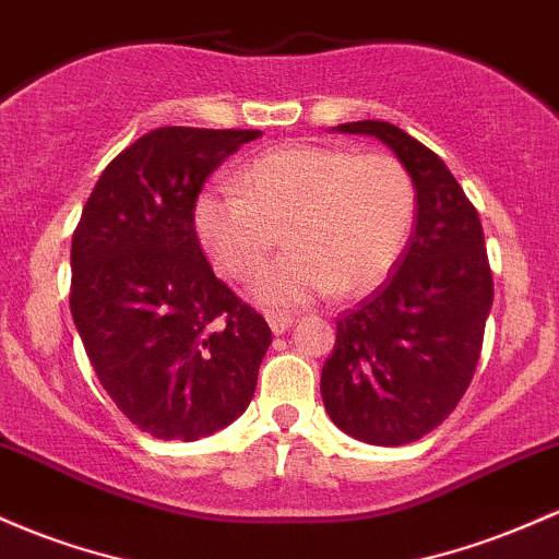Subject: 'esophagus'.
Returning <instances> with one entry per match:
<instances>
[{"label": "esophagus", "instance_id": "obj_1", "mask_svg": "<svg viewBox=\"0 0 559 559\" xmlns=\"http://www.w3.org/2000/svg\"><path fill=\"white\" fill-rule=\"evenodd\" d=\"M267 323L273 334H284V331L292 329L294 316H286V312H267Z\"/></svg>", "mask_w": 559, "mask_h": 559}]
</instances>
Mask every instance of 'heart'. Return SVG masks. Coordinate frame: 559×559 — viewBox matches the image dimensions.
<instances>
[{
	"mask_svg": "<svg viewBox=\"0 0 559 559\" xmlns=\"http://www.w3.org/2000/svg\"><path fill=\"white\" fill-rule=\"evenodd\" d=\"M414 206V182L395 156L284 145L243 164L236 188L201 190L193 230L212 265L236 281L265 265L284 230L289 251L251 292L270 308H294L382 284L406 247Z\"/></svg>",
	"mask_w": 559,
	"mask_h": 559,
	"instance_id": "obj_1",
	"label": "heart"
}]
</instances>
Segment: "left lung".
I'll return each instance as SVG.
<instances>
[{
  "mask_svg": "<svg viewBox=\"0 0 559 559\" xmlns=\"http://www.w3.org/2000/svg\"><path fill=\"white\" fill-rule=\"evenodd\" d=\"M336 132L382 140L416 190V223L395 270L336 321L321 395L331 421L371 445H406L449 419L467 392L493 305L477 210L438 153L388 121Z\"/></svg>",
  "mask_w": 559,
  "mask_h": 559,
  "instance_id": "8db88e82",
  "label": "left lung"
}]
</instances>
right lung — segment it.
<instances>
[{
    "mask_svg": "<svg viewBox=\"0 0 559 559\" xmlns=\"http://www.w3.org/2000/svg\"><path fill=\"white\" fill-rule=\"evenodd\" d=\"M257 130L162 127L103 169L71 241V316L116 408L158 440L247 411L270 326L214 275L193 204Z\"/></svg>",
    "mask_w": 559,
    "mask_h": 559,
    "instance_id": "obj_1",
    "label": "right lung"
}]
</instances>
